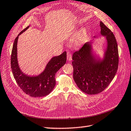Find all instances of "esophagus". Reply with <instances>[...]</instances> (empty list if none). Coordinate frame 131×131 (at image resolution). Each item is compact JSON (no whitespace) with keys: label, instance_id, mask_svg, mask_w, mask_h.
Instances as JSON below:
<instances>
[{"label":"esophagus","instance_id":"esophagus-1","mask_svg":"<svg viewBox=\"0 0 131 131\" xmlns=\"http://www.w3.org/2000/svg\"><path fill=\"white\" fill-rule=\"evenodd\" d=\"M67 59L68 60V61H71L72 60V55L70 52H68L67 53Z\"/></svg>","mask_w":131,"mask_h":131}]
</instances>
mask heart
I'll use <instances>...</instances> for the list:
<instances>
[{
  "label": "heart",
  "instance_id": "1",
  "mask_svg": "<svg viewBox=\"0 0 131 131\" xmlns=\"http://www.w3.org/2000/svg\"><path fill=\"white\" fill-rule=\"evenodd\" d=\"M86 34V31L85 30H82L80 32L79 35L78 36V40H82L85 38V37Z\"/></svg>",
  "mask_w": 131,
  "mask_h": 131
}]
</instances>
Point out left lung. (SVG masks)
<instances>
[{"label": "left lung", "instance_id": "obj_1", "mask_svg": "<svg viewBox=\"0 0 131 131\" xmlns=\"http://www.w3.org/2000/svg\"><path fill=\"white\" fill-rule=\"evenodd\" d=\"M100 27L101 34L107 40L103 59L95 58L89 42L72 55L73 79L78 88L89 95L103 91L115 78L118 66V50L115 35L102 21Z\"/></svg>", "mask_w": 131, "mask_h": 131}]
</instances>
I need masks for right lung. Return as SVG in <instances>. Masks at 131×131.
<instances>
[{"mask_svg": "<svg viewBox=\"0 0 131 131\" xmlns=\"http://www.w3.org/2000/svg\"><path fill=\"white\" fill-rule=\"evenodd\" d=\"M29 26L19 33L15 38L11 55V68L14 78L19 88L26 94L34 97L49 95L56 84L55 74L66 62V52L55 56L50 60L43 71L36 76L25 75L20 69L17 59V43L19 36L27 30Z\"/></svg>", "mask_w": 131, "mask_h": 131, "instance_id": "right-lung-1", "label": "right lung"}]
</instances>
